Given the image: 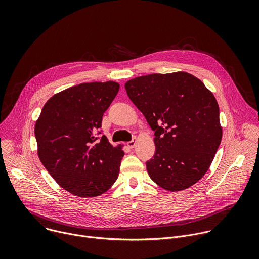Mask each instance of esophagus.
I'll list each match as a JSON object with an SVG mask.
<instances>
[{
    "label": "esophagus",
    "instance_id": "34e87169",
    "mask_svg": "<svg viewBox=\"0 0 259 259\" xmlns=\"http://www.w3.org/2000/svg\"><path fill=\"white\" fill-rule=\"evenodd\" d=\"M136 140H137V138L136 137H134L131 141H129L127 144H128V146L130 147V149H133V147H135V145H136Z\"/></svg>",
    "mask_w": 259,
    "mask_h": 259
}]
</instances>
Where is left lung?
Here are the masks:
<instances>
[{
    "mask_svg": "<svg viewBox=\"0 0 259 259\" xmlns=\"http://www.w3.org/2000/svg\"><path fill=\"white\" fill-rule=\"evenodd\" d=\"M155 131L150 177L170 192L186 190L208 171L223 137L219 107L204 83L186 71L152 73L125 84Z\"/></svg>",
    "mask_w": 259,
    "mask_h": 259,
    "instance_id": "8db88e82",
    "label": "left lung"
}]
</instances>
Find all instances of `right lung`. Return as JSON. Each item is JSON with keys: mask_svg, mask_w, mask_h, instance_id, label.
Returning <instances> with one entry per match:
<instances>
[{"mask_svg": "<svg viewBox=\"0 0 259 259\" xmlns=\"http://www.w3.org/2000/svg\"><path fill=\"white\" fill-rule=\"evenodd\" d=\"M117 82L67 88L45 103L35 122L40 161L59 186L81 198L104 194L116 182L124 152L102 135V116L118 94Z\"/></svg>", "mask_w": 259, "mask_h": 259, "instance_id": "right-lung-1", "label": "right lung"}]
</instances>
